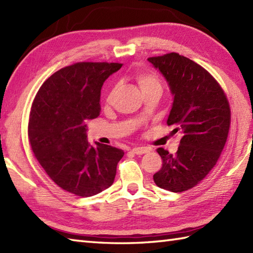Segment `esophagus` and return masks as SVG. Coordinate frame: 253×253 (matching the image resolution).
Returning a JSON list of instances; mask_svg holds the SVG:
<instances>
[{
	"label": "esophagus",
	"mask_w": 253,
	"mask_h": 253,
	"mask_svg": "<svg viewBox=\"0 0 253 253\" xmlns=\"http://www.w3.org/2000/svg\"><path fill=\"white\" fill-rule=\"evenodd\" d=\"M130 152L135 153L137 155H141V154H144L149 152V149L148 148H144V147H139V148H133L130 150Z\"/></svg>",
	"instance_id": "34e87169"
}]
</instances>
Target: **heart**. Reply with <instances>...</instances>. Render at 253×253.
Wrapping results in <instances>:
<instances>
[{"label":"heart","instance_id":"heart-1","mask_svg":"<svg viewBox=\"0 0 253 253\" xmlns=\"http://www.w3.org/2000/svg\"><path fill=\"white\" fill-rule=\"evenodd\" d=\"M135 79L139 87H140L142 93L151 92V91H158V92L161 93L162 85H161V82L157 75H154L150 72L139 71L135 74ZM112 95H113V91H111L110 94L107 95V102L111 101Z\"/></svg>","mask_w":253,"mask_h":253}]
</instances>
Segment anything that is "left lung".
I'll return each instance as SVG.
<instances>
[{
  "label": "left lung",
  "mask_w": 253,
  "mask_h": 253,
  "mask_svg": "<svg viewBox=\"0 0 253 253\" xmlns=\"http://www.w3.org/2000/svg\"><path fill=\"white\" fill-rule=\"evenodd\" d=\"M148 61L169 84L173 103L166 123L174 128L173 135H181L176 154L157 150L163 164L153 180L162 189L182 192L198 185L216 164L228 136L229 104L216 80L189 58L169 53Z\"/></svg>",
  "instance_id": "8db88e82"
}]
</instances>
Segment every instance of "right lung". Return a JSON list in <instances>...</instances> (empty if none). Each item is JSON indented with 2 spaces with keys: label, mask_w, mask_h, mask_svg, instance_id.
<instances>
[{
  "label": "right lung",
  "mask_w": 253,
  "mask_h": 253,
  "mask_svg": "<svg viewBox=\"0 0 253 253\" xmlns=\"http://www.w3.org/2000/svg\"><path fill=\"white\" fill-rule=\"evenodd\" d=\"M123 66L83 62L47 78L31 106L28 137L38 162L55 184L79 197L105 190L124 157L121 149L87 139V123L100 115L101 89Z\"/></svg>",
  "instance_id": "right-lung-1"
}]
</instances>
